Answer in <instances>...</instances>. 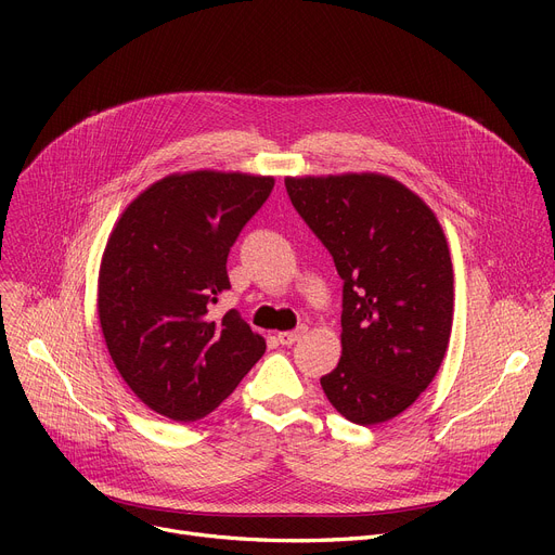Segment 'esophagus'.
<instances>
[{"label":"esophagus","instance_id":"1","mask_svg":"<svg viewBox=\"0 0 555 555\" xmlns=\"http://www.w3.org/2000/svg\"><path fill=\"white\" fill-rule=\"evenodd\" d=\"M301 333H304V328H301V331H285V333H279L276 339H279L283 346H293L295 341H299Z\"/></svg>","mask_w":555,"mask_h":555}]
</instances>
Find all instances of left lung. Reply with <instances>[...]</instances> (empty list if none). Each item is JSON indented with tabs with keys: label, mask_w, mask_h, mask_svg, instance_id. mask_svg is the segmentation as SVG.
<instances>
[{
	"label": "left lung",
	"mask_w": 555,
	"mask_h": 555,
	"mask_svg": "<svg viewBox=\"0 0 555 555\" xmlns=\"http://www.w3.org/2000/svg\"><path fill=\"white\" fill-rule=\"evenodd\" d=\"M285 189L344 281L341 358L322 389L351 423H385L416 402L448 351L454 276L446 233L387 175L287 178Z\"/></svg>",
	"instance_id": "obj_1"
}]
</instances>
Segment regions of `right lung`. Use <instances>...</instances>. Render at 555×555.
I'll use <instances>...</instances> for the list:
<instances>
[{"label": "right lung", "mask_w": 555, "mask_h": 555, "mask_svg": "<svg viewBox=\"0 0 555 555\" xmlns=\"http://www.w3.org/2000/svg\"><path fill=\"white\" fill-rule=\"evenodd\" d=\"M274 178L193 170L137 195L112 229L99 274V319L126 385L153 412L211 414L266 353L238 310L211 314L229 289L227 256Z\"/></svg>", "instance_id": "right-lung-1"}]
</instances>
